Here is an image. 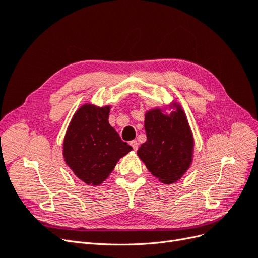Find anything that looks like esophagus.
Listing matches in <instances>:
<instances>
[{
	"label": "esophagus",
	"mask_w": 258,
	"mask_h": 258,
	"mask_svg": "<svg viewBox=\"0 0 258 258\" xmlns=\"http://www.w3.org/2000/svg\"><path fill=\"white\" fill-rule=\"evenodd\" d=\"M129 144L132 146V148H134L135 151H137V150H138L139 144H138V142L136 141V140H132V141H130V143H129Z\"/></svg>",
	"instance_id": "esophagus-1"
}]
</instances>
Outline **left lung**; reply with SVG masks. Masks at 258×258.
Listing matches in <instances>:
<instances>
[{"mask_svg": "<svg viewBox=\"0 0 258 258\" xmlns=\"http://www.w3.org/2000/svg\"><path fill=\"white\" fill-rule=\"evenodd\" d=\"M173 106L175 111L169 115L161 108L146 112V141L138 150L148 171L163 184L178 181L192 161L194 138L188 120L181 105Z\"/></svg>", "mask_w": 258, "mask_h": 258, "instance_id": "left-lung-1", "label": "left lung"}]
</instances>
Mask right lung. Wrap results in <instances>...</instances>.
<instances>
[{
  "label": "right lung",
  "mask_w": 258,
  "mask_h": 258,
  "mask_svg": "<svg viewBox=\"0 0 258 258\" xmlns=\"http://www.w3.org/2000/svg\"><path fill=\"white\" fill-rule=\"evenodd\" d=\"M110 110V105H82L75 112L64 137V161L87 185L103 183L118 160L132 150L108 123Z\"/></svg>",
  "instance_id": "add662e5"
}]
</instances>
